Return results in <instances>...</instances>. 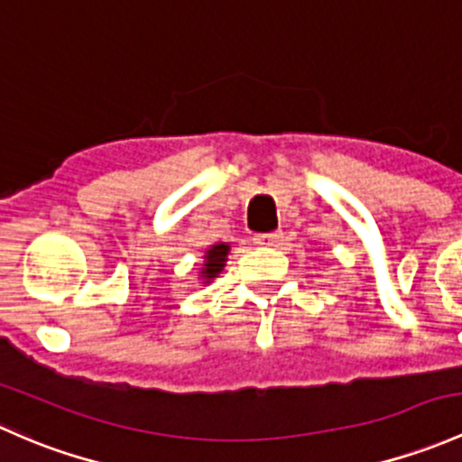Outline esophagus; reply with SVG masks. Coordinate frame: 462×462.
Here are the masks:
<instances>
[{
	"label": "esophagus",
	"mask_w": 462,
	"mask_h": 462,
	"mask_svg": "<svg viewBox=\"0 0 462 462\" xmlns=\"http://www.w3.org/2000/svg\"><path fill=\"white\" fill-rule=\"evenodd\" d=\"M280 240H282V233L271 231V233H255L254 242L258 246H278Z\"/></svg>",
	"instance_id": "esophagus-1"
}]
</instances>
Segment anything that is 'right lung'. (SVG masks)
<instances>
[{
	"label": "right lung",
	"instance_id": "obj_1",
	"mask_svg": "<svg viewBox=\"0 0 462 462\" xmlns=\"http://www.w3.org/2000/svg\"><path fill=\"white\" fill-rule=\"evenodd\" d=\"M226 254H229V245H216L207 251V255H204V258H207V264H204V271H202L204 278L211 280L220 273L222 266H225Z\"/></svg>",
	"mask_w": 462,
	"mask_h": 462
}]
</instances>
